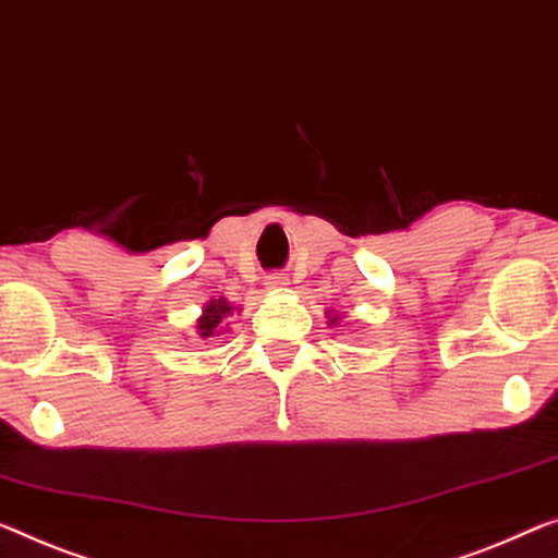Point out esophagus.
Returning <instances> with one entry per match:
<instances>
[{
	"label": "esophagus",
	"instance_id": "obj_1",
	"mask_svg": "<svg viewBox=\"0 0 558 558\" xmlns=\"http://www.w3.org/2000/svg\"><path fill=\"white\" fill-rule=\"evenodd\" d=\"M287 284H289V277H284V274H271V277H267V289L281 291L287 289Z\"/></svg>",
	"mask_w": 558,
	"mask_h": 558
}]
</instances>
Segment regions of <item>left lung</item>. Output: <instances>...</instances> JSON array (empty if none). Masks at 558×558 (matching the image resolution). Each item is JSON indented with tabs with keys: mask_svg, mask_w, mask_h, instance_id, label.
<instances>
[{
	"mask_svg": "<svg viewBox=\"0 0 558 558\" xmlns=\"http://www.w3.org/2000/svg\"><path fill=\"white\" fill-rule=\"evenodd\" d=\"M337 319H339V316H329V324H337Z\"/></svg>",
	"mask_w": 558,
	"mask_h": 558,
	"instance_id": "left-lung-1",
	"label": "left lung"
}]
</instances>
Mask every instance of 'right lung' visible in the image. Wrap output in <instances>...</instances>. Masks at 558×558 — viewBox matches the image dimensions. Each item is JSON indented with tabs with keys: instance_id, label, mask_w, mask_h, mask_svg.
I'll return each instance as SVG.
<instances>
[{
	"instance_id": "1",
	"label": "right lung",
	"mask_w": 558,
	"mask_h": 558,
	"mask_svg": "<svg viewBox=\"0 0 558 558\" xmlns=\"http://www.w3.org/2000/svg\"><path fill=\"white\" fill-rule=\"evenodd\" d=\"M234 312V306H231L225 296L221 299H211V302L204 306V312L199 319H196V333H199V339H211V337H219L221 329H227V316Z\"/></svg>"
}]
</instances>
